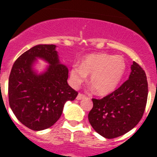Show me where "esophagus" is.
I'll return each instance as SVG.
<instances>
[{"mask_svg":"<svg viewBox=\"0 0 157 157\" xmlns=\"http://www.w3.org/2000/svg\"><path fill=\"white\" fill-rule=\"evenodd\" d=\"M85 97H86L85 94H81V93H79V94H78L76 99H77V100H81V99H82V98H85Z\"/></svg>","mask_w":157,"mask_h":157,"instance_id":"obj_1","label":"esophagus"}]
</instances>
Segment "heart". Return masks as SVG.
Masks as SVG:
<instances>
[{
    "instance_id": "1",
    "label": "heart",
    "mask_w": 157,
    "mask_h": 157,
    "mask_svg": "<svg viewBox=\"0 0 157 157\" xmlns=\"http://www.w3.org/2000/svg\"><path fill=\"white\" fill-rule=\"evenodd\" d=\"M126 70V63L120 56L106 53L91 54L86 56L81 66L74 64L71 69V78L74 86L85 81L90 75V83L101 95L114 90Z\"/></svg>"
}]
</instances>
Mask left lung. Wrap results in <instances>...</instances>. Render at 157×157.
I'll return each mask as SVG.
<instances>
[{"label":"left lung","instance_id":"1","mask_svg":"<svg viewBox=\"0 0 157 157\" xmlns=\"http://www.w3.org/2000/svg\"><path fill=\"white\" fill-rule=\"evenodd\" d=\"M148 98L145 71L136 62L131 65L129 78L117 90L101 99L93 98L89 122L96 132L115 138L130 131L141 120Z\"/></svg>","mask_w":157,"mask_h":157}]
</instances>
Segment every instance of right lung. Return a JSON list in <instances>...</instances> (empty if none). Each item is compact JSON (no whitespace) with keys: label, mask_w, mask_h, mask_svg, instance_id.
I'll list each match as a JSON object with an SVG mask.
<instances>
[{"label":"right lung","mask_w":157,"mask_h":157,"mask_svg":"<svg viewBox=\"0 0 157 157\" xmlns=\"http://www.w3.org/2000/svg\"><path fill=\"white\" fill-rule=\"evenodd\" d=\"M55 45H38L16 59L8 79V101L18 120L33 130L49 128L59 120L67 101L78 93L67 84L68 70L59 64ZM36 57L51 65L45 73L32 70Z\"/></svg>","instance_id":"right-lung-1"}]
</instances>
